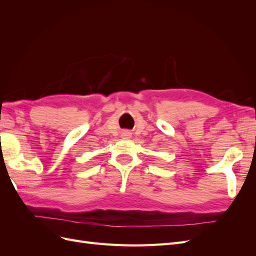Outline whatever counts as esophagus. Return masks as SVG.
Listing matches in <instances>:
<instances>
[{
    "label": "esophagus",
    "mask_w": 256,
    "mask_h": 256,
    "mask_svg": "<svg viewBox=\"0 0 256 256\" xmlns=\"http://www.w3.org/2000/svg\"><path fill=\"white\" fill-rule=\"evenodd\" d=\"M122 136L124 138H131V132H130V131H128V130H125V131H122Z\"/></svg>",
    "instance_id": "obj_1"
}]
</instances>
